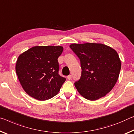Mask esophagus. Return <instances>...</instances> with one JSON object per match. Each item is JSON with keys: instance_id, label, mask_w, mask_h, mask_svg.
Segmentation results:
<instances>
[{"instance_id": "1", "label": "esophagus", "mask_w": 134, "mask_h": 134, "mask_svg": "<svg viewBox=\"0 0 134 134\" xmlns=\"http://www.w3.org/2000/svg\"><path fill=\"white\" fill-rule=\"evenodd\" d=\"M71 77H72L71 75H69V76H67V79H69V80H71Z\"/></svg>"}]
</instances>
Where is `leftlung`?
Instances as JSON below:
<instances>
[{"label":"left lung","instance_id":"left-lung-1","mask_svg":"<svg viewBox=\"0 0 134 134\" xmlns=\"http://www.w3.org/2000/svg\"><path fill=\"white\" fill-rule=\"evenodd\" d=\"M80 61L82 74L75 86L82 97L94 101L105 96L118 81L121 62L114 49L102 43L70 45Z\"/></svg>","mask_w":134,"mask_h":134}]
</instances>
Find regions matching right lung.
<instances>
[{"instance_id":"obj_1","label":"right lung","mask_w":134,"mask_h":134,"mask_svg":"<svg viewBox=\"0 0 134 134\" xmlns=\"http://www.w3.org/2000/svg\"><path fill=\"white\" fill-rule=\"evenodd\" d=\"M61 46H36L18 57L15 70L23 90L40 101L51 98L59 92L65 77L58 74Z\"/></svg>"}]
</instances>
